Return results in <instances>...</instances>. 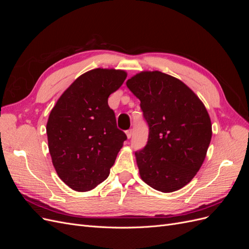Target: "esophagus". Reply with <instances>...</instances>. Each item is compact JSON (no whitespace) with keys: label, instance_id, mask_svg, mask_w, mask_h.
<instances>
[{"label":"esophagus","instance_id":"34e87169","mask_svg":"<svg viewBox=\"0 0 249 249\" xmlns=\"http://www.w3.org/2000/svg\"><path fill=\"white\" fill-rule=\"evenodd\" d=\"M132 135H133V131L132 130L126 131V137H127V139H130L132 137Z\"/></svg>","mask_w":249,"mask_h":249}]
</instances>
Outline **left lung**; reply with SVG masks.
Returning a JSON list of instances; mask_svg holds the SVG:
<instances>
[{"mask_svg": "<svg viewBox=\"0 0 249 249\" xmlns=\"http://www.w3.org/2000/svg\"><path fill=\"white\" fill-rule=\"evenodd\" d=\"M149 126L147 144L135 153L143 182L163 193L190 183L206 159L212 124L205 105L180 80L143 71L126 81Z\"/></svg>", "mask_w": 249, "mask_h": 249, "instance_id": "1", "label": "left lung"}]
</instances>
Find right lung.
<instances>
[{"label":"right lung","instance_id":"add662e5","mask_svg":"<svg viewBox=\"0 0 249 249\" xmlns=\"http://www.w3.org/2000/svg\"><path fill=\"white\" fill-rule=\"evenodd\" d=\"M123 70L94 69L81 74L59 97L47 123L49 152L58 177L78 192L109 177L126 139L117 129L108 97L123 85Z\"/></svg>","mask_w":249,"mask_h":249}]
</instances>
